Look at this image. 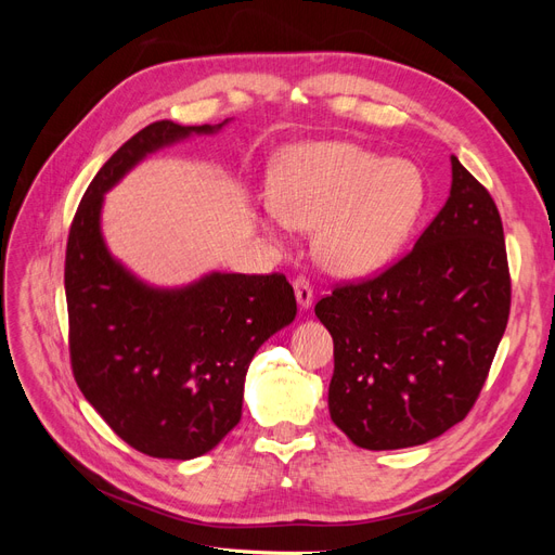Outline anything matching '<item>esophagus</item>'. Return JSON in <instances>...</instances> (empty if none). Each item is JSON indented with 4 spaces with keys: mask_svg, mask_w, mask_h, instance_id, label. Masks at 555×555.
<instances>
[{
    "mask_svg": "<svg viewBox=\"0 0 555 555\" xmlns=\"http://www.w3.org/2000/svg\"><path fill=\"white\" fill-rule=\"evenodd\" d=\"M294 292H296L298 306L304 308V310H308V308L312 306V298H314V292H312V284H310V280H308V278H304V275H298V278L294 280Z\"/></svg>",
    "mask_w": 555,
    "mask_h": 555,
    "instance_id": "obj_1",
    "label": "esophagus"
}]
</instances>
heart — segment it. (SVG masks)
<instances>
[{"label": "heart", "mask_w": 555, "mask_h": 555, "mask_svg": "<svg viewBox=\"0 0 555 555\" xmlns=\"http://www.w3.org/2000/svg\"><path fill=\"white\" fill-rule=\"evenodd\" d=\"M424 196V176L408 159H384L354 143H308L278 159L259 222L278 238L319 229L322 263L359 275L396 255Z\"/></svg>", "instance_id": "heart-1"}]
</instances>
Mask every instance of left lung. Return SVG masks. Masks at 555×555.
I'll use <instances>...</instances> for the list:
<instances>
[{
    "label": "left lung",
    "instance_id": "obj_1",
    "mask_svg": "<svg viewBox=\"0 0 555 555\" xmlns=\"http://www.w3.org/2000/svg\"><path fill=\"white\" fill-rule=\"evenodd\" d=\"M512 280L489 190L451 157V192L405 257L314 306L333 338L328 412L357 447L424 444L467 416L507 328Z\"/></svg>",
    "mask_w": 555,
    "mask_h": 555
}]
</instances>
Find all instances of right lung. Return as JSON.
I'll use <instances>...</instances> for the list:
<instances>
[{
	"instance_id": "add662e5",
	"label": "right lung",
	"mask_w": 555,
	"mask_h": 555,
	"mask_svg": "<svg viewBox=\"0 0 555 555\" xmlns=\"http://www.w3.org/2000/svg\"><path fill=\"white\" fill-rule=\"evenodd\" d=\"M222 125L159 120L133 133L82 194L66 241L76 384L117 438L153 459L190 461L220 444L241 422L251 357L296 317L282 273H210L155 289L106 249L99 217L113 184L155 150Z\"/></svg>"
}]
</instances>
